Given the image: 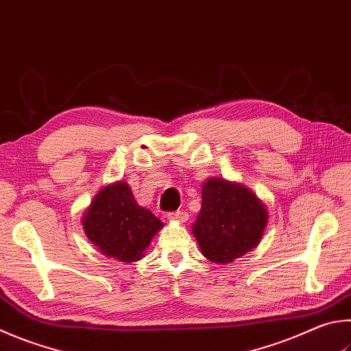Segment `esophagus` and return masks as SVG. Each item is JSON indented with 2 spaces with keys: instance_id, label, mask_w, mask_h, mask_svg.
<instances>
[{
  "instance_id": "esophagus-1",
  "label": "esophagus",
  "mask_w": 351,
  "mask_h": 351,
  "mask_svg": "<svg viewBox=\"0 0 351 351\" xmlns=\"http://www.w3.org/2000/svg\"><path fill=\"white\" fill-rule=\"evenodd\" d=\"M167 218L171 221H178V222H186L189 219V213L184 212V210H176V212H170L167 215Z\"/></svg>"
}]
</instances>
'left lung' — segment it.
<instances>
[{
    "label": "left lung",
    "mask_w": 351,
    "mask_h": 351,
    "mask_svg": "<svg viewBox=\"0 0 351 351\" xmlns=\"http://www.w3.org/2000/svg\"><path fill=\"white\" fill-rule=\"evenodd\" d=\"M269 213L263 201L239 182L210 178L192 232L201 253L216 264H230L259 244Z\"/></svg>",
    "instance_id": "8db88e82"
}]
</instances>
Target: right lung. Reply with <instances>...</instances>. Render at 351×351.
Returning a JSON list of instances; mask_svg holds the SVG:
<instances>
[{
	"label": "right lung",
	"instance_id": "add662e5",
	"mask_svg": "<svg viewBox=\"0 0 351 351\" xmlns=\"http://www.w3.org/2000/svg\"><path fill=\"white\" fill-rule=\"evenodd\" d=\"M82 228L99 252L121 261L135 263L144 256L162 222L149 208L138 206L129 184H110L99 190L82 215Z\"/></svg>",
	"mask_w": 351,
	"mask_h": 351
}]
</instances>
